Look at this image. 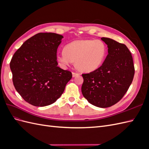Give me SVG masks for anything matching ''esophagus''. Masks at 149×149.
Listing matches in <instances>:
<instances>
[{"label":"esophagus","instance_id":"obj_1","mask_svg":"<svg viewBox=\"0 0 149 149\" xmlns=\"http://www.w3.org/2000/svg\"><path fill=\"white\" fill-rule=\"evenodd\" d=\"M79 75V73H75V72H73L72 73V76H73V77H76V76H77Z\"/></svg>","mask_w":149,"mask_h":149}]
</instances>
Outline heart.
<instances>
[{
	"label": "heart",
	"mask_w": 149,
	"mask_h": 149,
	"mask_svg": "<svg viewBox=\"0 0 149 149\" xmlns=\"http://www.w3.org/2000/svg\"><path fill=\"white\" fill-rule=\"evenodd\" d=\"M106 53V45L101 40H78L67 44L57 58L63 68L75 61L76 66L79 71L89 73L101 66Z\"/></svg>",
	"instance_id": "1"
}]
</instances>
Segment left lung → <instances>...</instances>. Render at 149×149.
<instances>
[{
  "instance_id": "left-lung-1",
  "label": "left lung",
  "mask_w": 149,
  "mask_h": 149,
  "mask_svg": "<svg viewBox=\"0 0 149 149\" xmlns=\"http://www.w3.org/2000/svg\"><path fill=\"white\" fill-rule=\"evenodd\" d=\"M108 48V55L101 66L83 74V96L91 104L102 108L119 102L131 84L135 70L127 47L109 38H101Z\"/></svg>"
}]
</instances>
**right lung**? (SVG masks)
Masks as SVG:
<instances>
[{
  "label": "right lung",
  "instance_id": "1",
  "mask_svg": "<svg viewBox=\"0 0 149 149\" xmlns=\"http://www.w3.org/2000/svg\"><path fill=\"white\" fill-rule=\"evenodd\" d=\"M62 35L39 33L22 44L10 63L16 91L30 104L43 107L55 102L71 79L70 71L58 66L56 52Z\"/></svg>",
  "mask_w": 149,
  "mask_h": 149
}]
</instances>
